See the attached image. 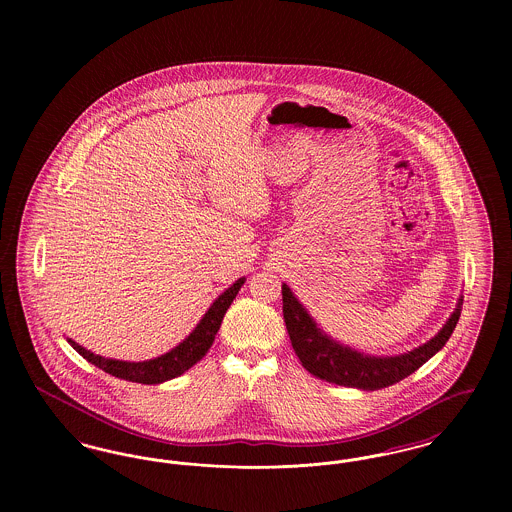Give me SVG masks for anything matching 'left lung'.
I'll list each match as a JSON object with an SVG mask.
<instances>
[{
  "instance_id": "8db88e82",
  "label": "left lung",
  "mask_w": 512,
  "mask_h": 512,
  "mask_svg": "<svg viewBox=\"0 0 512 512\" xmlns=\"http://www.w3.org/2000/svg\"><path fill=\"white\" fill-rule=\"evenodd\" d=\"M282 303L284 322L292 340L293 351L305 370L320 380L338 386L374 391L401 382L438 353L451 338L459 322L463 297L459 299L453 315L432 340L395 357L366 355L326 336L286 284L282 286Z\"/></svg>"
}]
</instances>
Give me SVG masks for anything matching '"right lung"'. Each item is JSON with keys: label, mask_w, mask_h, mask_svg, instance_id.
I'll use <instances>...</instances> for the list:
<instances>
[{"label": "right lung", "mask_w": 512, "mask_h": 512, "mask_svg": "<svg viewBox=\"0 0 512 512\" xmlns=\"http://www.w3.org/2000/svg\"><path fill=\"white\" fill-rule=\"evenodd\" d=\"M244 282L245 278H240L226 292L220 293L219 297L215 299V303L209 307V311L203 315L199 324L192 330V334L161 357L142 361V363L105 359L101 355L88 351L86 347L78 345L71 338H67V341L88 363L98 366L103 372H107L115 378L136 382V384H147V386L161 384V382H167V380L184 374L188 368H192L197 361H201L205 357V353L209 351V347L213 345L215 336L219 332L222 318L226 315L230 303L236 299L240 288L244 286Z\"/></svg>", "instance_id": "1"}]
</instances>
